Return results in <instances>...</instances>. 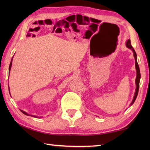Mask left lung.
Listing matches in <instances>:
<instances>
[{"label":"left lung","mask_w":150,"mask_h":150,"mask_svg":"<svg viewBox=\"0 0 150 150\" xmlns=\"http://www.w3.org/2000/svg\"><path fill=\"white\" fill-rule=\"evenodd\" d=\"M126 46L128 47V48L131 49L133 52V55H134V57H135V68H136V70H137V77H136V81H135V82H136V91L135 93V96L134 97H133V99L132 100V103H131V104H133V103H134L135 100H136V98L137 97V95H138V92H139V82H140V79H141V73H140V69H139V64L137 63V54H136V52L134 50V49L133 48V47L132 46L131 44V42H130V39L128 40V41H127L126 42Z\"/></svg>","instance_id":"obj_1"}]
</instances>
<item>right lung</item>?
Masks as SVG:
<instances>
[{
    "label": "right lung",
    "instance_id": "obj_1",
    "mask_svg": "<svg viewBox=\"0 0 150 150\" xmlns=\"http://www.w3.org/2000/svg\"><path fill=\"white\" fill-rule=\"evenodd\" d=\"M12 60H13V58H12V59H11V61L10 64H9V71H10V69H11V64H12ZM21 112H22V113H24V115H28L27 113L25 112V111H22V110H21ZM31 116H33V115H31ZM34 117H36V116H34Z\"/></svg>",
    "mask_w": 150,
    "mask_h": 150
}]
</instances>
